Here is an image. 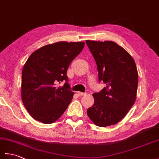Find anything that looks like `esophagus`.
Listing matches in <instances>:
<instances>
[{
	"label": "esophagus",
	"mask_w": 159,
	"mask_h": 159,
	"mask_svg": "<svg viewBox=\"0 0 159 159\" xmlns=\"http://www.w3.org/2000/svg\"><path fill=\"white\" fill-rule=\"evenodd\" d=\"M77 94H78V96H85V93H83V92H78L77 93Z\"/></svg>",
	"instance_id": "obj_1"
}]
</instances>
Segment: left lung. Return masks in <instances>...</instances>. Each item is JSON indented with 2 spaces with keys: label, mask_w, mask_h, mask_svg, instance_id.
Returning <instances> with one entry per match:
<instances>
[{
  "label": "left lung",
  "mask_w": 159,
  "mask_h": 159,
  "mask_svg": "<svg viewBox=\"0 0 159 159\" xmlns=\"http://www.w3.org/2000/svg\"><path fill=\"white\" fill-rule=\"evenodd\" d=\"M86 43L97 65L98 81L107 87L93 93L94 104L87 110L93 122L100 127L114 125L122 120L136 100L138 73L129 53L111 41Z\"/></svg>",
  "instance_id": "8db88e82"
}]
</instances>
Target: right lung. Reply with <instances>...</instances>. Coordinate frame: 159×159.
Masks as SVG:
<instances>
[{"label": "right lung", "mask_w": 159, "mask_h": 159, "mask_svg": "<svg viewBox=\"0 0 159 159\" xmlns=\"http://www.w3.org/2000/svg\"><path fill=\"white\" fill-rule=\"evenodd\" d=\"M84 46L83 42H59L42 47L29 57L22 72L21 94L35 120L51 124L67 109L74 95L67 71ZM61 82L64 86H57Z\"/></svg>", "instance_id": "obj_1"}]
</instances>
